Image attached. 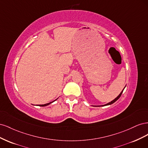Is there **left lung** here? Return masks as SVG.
<instances>
[{"label":"left lung","mask_w":148,"mask_h":148,"mask_svg":"<svg viewBox=\"0 0 148 148\" xmlns=\"http://www.w3.org/2000/svg\"><path fill=\"white\" fill-rule=\"evenodd\" d=\"M123 90H122V91L120 92V95H119V96H118L117 97H116L115 99H114L112 101H111L110 102L107 103V104H106V105H104V106H107V105H110V104H113V103H114L115 101H117V100L119 99L120 97L121 96V95H122V92H123Z\"/></svg>","instance_id":"left-lung-1"}]
</instances>
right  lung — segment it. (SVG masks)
<instances>
[{"label": "right lung", "mask_w": 148, "mask_h": 148, "mask_svg": "<svg viewBox=\"0 0 148 148\" xmlns=\"http://www.w3.org/2000/svg\"><path fill=\"white\" fill-rule=\"evenodd\" d=\"M55 101H56V99L55 100ZM55 101H52V102H49V103H47V104H43V105H39V106H42V107H44V106H47V105H49V104H51L52 102H54Z\"/></svg>", "instance_id": "add662e5"}]
</instances>
